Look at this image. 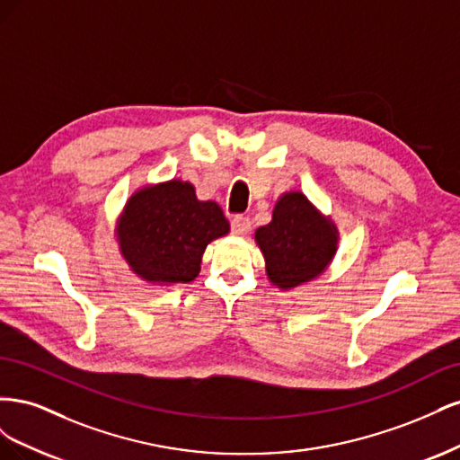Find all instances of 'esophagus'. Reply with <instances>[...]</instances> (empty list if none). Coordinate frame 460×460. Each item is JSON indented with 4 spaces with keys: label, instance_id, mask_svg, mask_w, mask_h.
<instances>
[{
    "label": "esophagus",
    "instance_id": "esophagus-1",
    "mask_svg": "<svg viewBox=\"0 0 460 460\" xmlns=\"http://www.w3.org/2000/svg\"><path fill=\"white\" fill-rule=\"evenodd\" d=\"M249 230H252V220L243 215H238L232 218V232L235 235H245Z\"/></svg>",
    "mask_w": 460,
    "mask_h": 460
}]
</instances>
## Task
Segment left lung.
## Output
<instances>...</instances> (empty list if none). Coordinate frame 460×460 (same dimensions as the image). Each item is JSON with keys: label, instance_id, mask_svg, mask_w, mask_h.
Masks as SVG:
<instances>
[{"label": "left lung", "instance_id": "obj_1", "mask_svg": "<svg viewBox=\"0 0 460 460\" xmlns=\"http://www.w3.org/2000/svg\"><path fill=\"white\" fill-rule=\"evenodd\" d=\"M264 270L278 289H294L323 276L340 247V230L299 190L284 191L272 220L255 230Z\"/></svg>", "mask_w": 460, "mask_h": 460}]
</instances>
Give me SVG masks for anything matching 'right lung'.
<instances>
[{"mask_svg": "<svg viewBox=\"0 0 460 460\" xmlns=\"http://www.w3.org/2000/svg\"><path fill=\"white\" fill-rule=\"evenodd\" d=\"M228 232L220 205L198 199L196 186L180 178L137 188L115 220L124 262L153 286L196 280L207 245Z\"/></svg>", "mask_w": 460, "mask_h": 460, "instance_id": "right-lung-1", "label": "right lung"}]
</instances>
